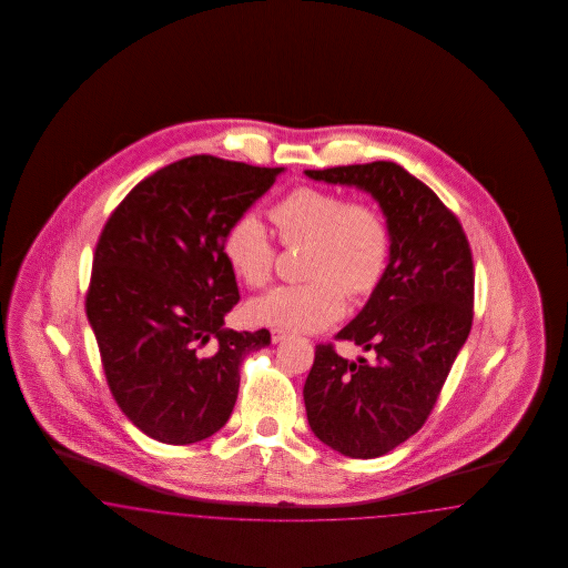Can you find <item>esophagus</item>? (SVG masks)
<instances>
[{"label": "esophagus", "instance_id": "34e87169", "mask_svg": "<svg viewBox=\"0 0 568 568\" xmlns=\"http://www.w3.org/2000/svg\"><path fill=\"white\" fill-rule=\"evenodd\" d=\"M290 336V332H285V329H278V327H274L271 332L272 343H281V341H285Z\"/></svg>", "mask_w": 568, "mask_h": 568}]
</instances>
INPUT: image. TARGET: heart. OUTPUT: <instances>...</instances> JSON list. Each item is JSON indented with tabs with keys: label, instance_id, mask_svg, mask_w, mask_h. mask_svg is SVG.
<instances>
[{
	"label": "heart",
	"instance_id": "obj_1",
	"mask_svg": "<svg viewBox=\"0 0 568 568\" xmlns=\"http://www.w3.org/2000/svg\"><path fill=\"white\" fill-rule=\"evenodd\" d=\"M272 221L285 246H306L300 285H283L255 297L248 317L278 329L317 332L345 313L352 300L371 296L389 266L392 232L385 216L364 202H347L334 191L297 187L276 202ZM227 266L248 287L268 285L276 246L262 219L239 216L223 236Z\"/></svg>",
	"mask_w": 568,
	"mask_h": 568
}]
</instances>
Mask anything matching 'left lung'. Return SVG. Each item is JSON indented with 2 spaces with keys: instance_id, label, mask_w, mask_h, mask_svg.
<instances>
[{
  "instance_id": "left-lung-1",
  "label": "left lung",
  "mask_w": 568,
  "mask_h": 568,
  "mask_svg": "<svg viewBox=\"0 0 568 568\" xmlns=\"http://www.w3.org/2000/svg\"><path fill=\"white\" fill-rule=\"evenodd\" d=\"M313 181L371 193L392 232L389 266L336 341L371 357L317 345L304 383L308 426L334 452L378 458L433 413L473 325L475 274L466 234L428 185L394 162L304 170Z\"/></svg>"
}]
</instances>
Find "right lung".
I'll return each mask as SVG.
<instances>
[{
  "label": "right lung",
  "instance_id": "add662e5",
  "mask_svg": "<svg viewBox=\"0 0 568 568\" xmlns=\"http://www.w3.org/2000/svg\"><path fill=\"white\" fill-rule=\"evenodd\" d=\"M283 170L179 160L140 181L100 234L87 317L116 405L160 443L191 445L221 430L244 357L271 345L266 327H223L241 300L223 236Z\"/></svg>",
  "mask_w": 568,
  "mask_h": 568
}]
</instances>
